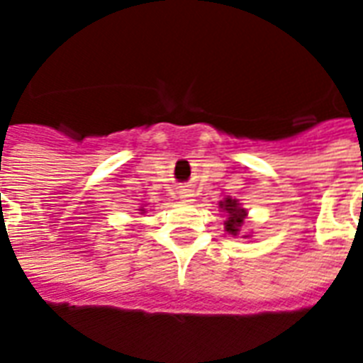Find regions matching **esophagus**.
<instances>
[{
	"mask_svg": "<svg viewBox=\"0 0 363 363\" xmlns=\"http://www.w3.org/2000/svg\"><path fill=\"white\" fill-rule=\"evenodd\" d=\"M179 199L184 201V203H191L193 201V193L189 189H184V191H179Z\"/></svg>",
	"mask_w": 363,
	"mask_h": 363,
	"instance_id": "34e87169",
	"label": "esophagus"
}]
</instances>
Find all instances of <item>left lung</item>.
<instances>
[{
  "mask_svg": "<svg viewBox=\"0 0 363 363\" xmlns=\"http://www.w3.org/2000/svg\"><path fill=\"white\" fill-rule=\"evenodd\" d=\"M223 211L228 212V220H225V231L228 233H231V235H237L239 233V228L243 225V220L245 216H247V212H245V208H241L239 206V203H237L235 199H228V201H223L222 204Z\"/></svg>",
  "mask_w": 363,
  "mask_h": 363,
  "instance_id": "left-lung-1",
  "label": "left lung"
}]
</instances>
